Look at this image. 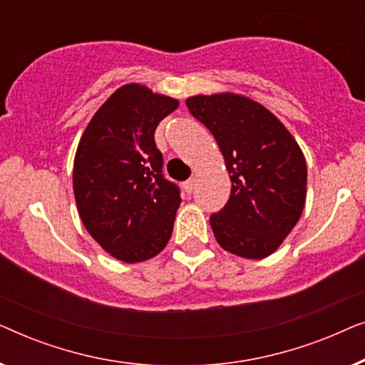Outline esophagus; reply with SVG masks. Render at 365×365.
<instances>
[{"instance_id": "1", "label": "esophagus", "mask_w": 365, "mask_h": 365, "mask_svg": "<svg viewBox=\"0 0 365 365\" xmlns=\"http://www.w3.org/2000/svg\"><path fill=\"white\" fill-rule=\"evenodd\" d=\"M194 187H196V179L191 178L189 181L184 182V189H186V192H192Z\"/></svg>"}]
</instances>
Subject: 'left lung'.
<instances>
[{"mask_svg": "<svg viewBox=\"0 0 365 365\" xmlns=\"http://www.w3.org/2000/svg\"><path fill=\"white\" fill-rule=\"evenodd\" d=\"M186 104L212 133L232 182L227 204L209 219L217 244L239 257L271 256L306 204L301 146L279 118L242 94H196Z\"/></svg>", "mask_w": 365, "mask_h": 365, "instance_id": "obj_1", "label": "left lung"}]
</instances>
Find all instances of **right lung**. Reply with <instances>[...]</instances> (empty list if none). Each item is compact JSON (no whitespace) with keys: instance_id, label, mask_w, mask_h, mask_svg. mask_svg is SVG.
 <instances>
[{"instance_id":"add662e5","label":"right lung","mask_w":365,"mask_h":365,"mask_svg":"<svg viewBox=\"0 0 365 365\" xmlns=\"http://www.w3.org/2000/svg\"><path fill=\"white\" fill-rule=\"evenodd\" d=\"M178 106V99L144 84H124L94 113L79 139L73 164L79 217L118 261H148L171 237L181 196L163 178L154 131Z\"/></svg>"}]
</instances>
